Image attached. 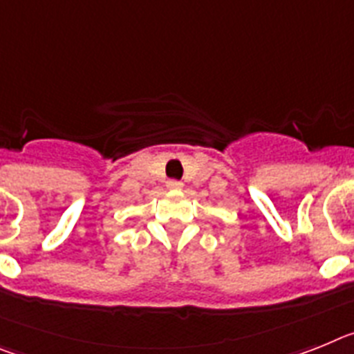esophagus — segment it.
<instances>
[{
  "instance_id": "esophagus-1",
  "label": "esophagus",
  "mask_w": 354,
  "mask_h": 354,
  "mask_svg": "<svg viewBox=\"0 0 354 354\" xmlns=\"http://www.w3.org/2000/svg\"><path fill=\"white\" fill-rule=\"evenodd\" d=\"M181 187H183V183H180V181H167V189L169 190H181Z\"/></svg>"
}]
</instances>
